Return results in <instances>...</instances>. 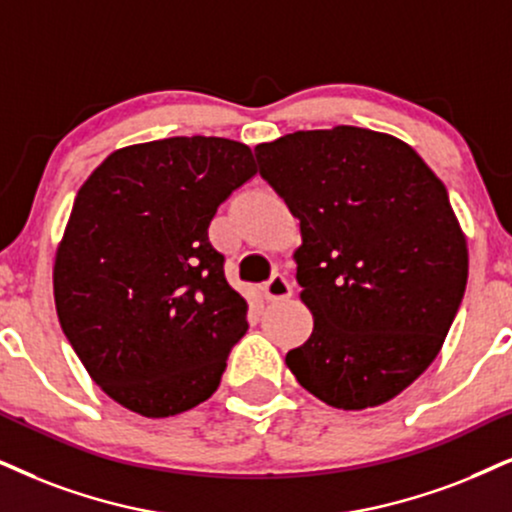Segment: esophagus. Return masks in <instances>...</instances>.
<instances>
[{
    "label": "esophagus",
    "instance_id": "1",
    "mask_svg": "<svg viewBox=\"0 0 512 512\" xmlns=\"http://www.w3.org/2000/svg\"><path fill=\"white\" fill-rule=\"evenodd\" d=\"M262 293H264V297H267L269 302H281V300H288V297L293 295V286H290L286 276L274 274L262 286Z\"/></svg>",
    "mask_w": 512,
    "mask_h": 512
}]
</instances>
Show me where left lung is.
I'll return each mask as SVG.
<instances>
[{
  "instance_id": "left-lung-1",
  "label": "left lung",
  "mask_w": 512,
  "mask_h": 512,
  "mask_svg": "<svg viewBox=\"0 0 512 512\" xmlns=\"http://www.w3.org/2000/svg\"><path fill=\"white\" fill-rule=\"evenodd\" d=\"M255 155L300 219L297 283L314 331L288 368L335 409L385 404L435 361L468 283L446 186L409 144L349 125L286 134Z\"/></svg>"
}]
</instances>
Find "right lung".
Wrapping results in <instances>:
<instances>
[{"mask_svg":"<svg viewBox=\"0 0 512 512\" xmlns=\"http://www.w3.org/2000/svg\"><path fill=\"white\" fill-rule=\"evenodd\" d=\"M257 174L245 144L172 137L120 148L77 191L56 250L63 333L108 397L146 418L210 399L248 302L208 226Z\"/></svg>","mask_w":512,"mask_h":512,"instance_id":"obj_1","label":"right lung"}]
</instances>
